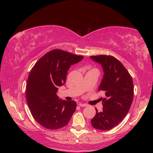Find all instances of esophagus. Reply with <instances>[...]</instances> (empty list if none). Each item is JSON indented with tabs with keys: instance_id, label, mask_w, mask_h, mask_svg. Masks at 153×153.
<instances>
[{
	"instance_id": "esophagus-1",
	"label": "esophagus",
	"mask_w": 153,
	"mask_h": 153,
	"mask_svg": "<svg viewBox=\"0 0 153 153\" xmlns=\"http://www.w3.org/2000/svg\"><path fill=\"white\" fill-rule=\"evenodd\" d=\"M78 105H79L80 107H87V104H85V103H78Z\"/></svg>"
}]
</instances>
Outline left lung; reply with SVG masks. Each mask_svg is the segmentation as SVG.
<instances>
[{
	"label": "left lung",
	"mask_w": 153,
	"mask_h": 153,
	"mask_svg": "<svg viewBox=\"0 0 153 153\" xmlns=\"http://www.w3.org/2000/svg\"><path fill=\"white\" fill-rule=\"evenodd\" d=\"M100 64L104 72L99 91L105 92L106 98L102 100L103 111L98 112L91 120L95 129L109 130L116 126L125 117L133 99V84L129 72L123 64L111 56H91Z\"/></svg>",
	"instance_id": "8db88e82"
}]
</instances>
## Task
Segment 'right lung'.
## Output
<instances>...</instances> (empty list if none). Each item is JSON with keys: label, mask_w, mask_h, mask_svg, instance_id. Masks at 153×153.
Listing matches in <instances>:
<instances>
[{"label": "right lung", "mask_w": 153, "mask_h": 153, "mask_svg": "<svg viewBox=\"0 0 153 153\" xmlns=\"http://www.w3.org/2000/svg\"><path fill=\"white\" fill-rule=\"evenodd\" d=\"M77 56L61 50L45 54L31 69L26 87V99L36 121L49 130L67 125L76 108L75 101H66L56 94L66 82L71 66L81 61Z\"/></svg>", "instance_id": "1"}]
</instances>
